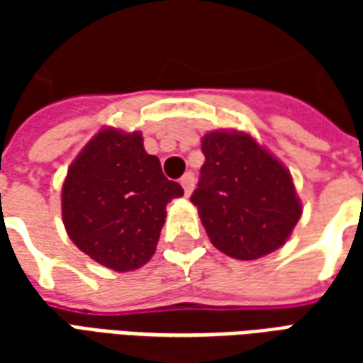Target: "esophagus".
Here are the masks:
<instances>
[{"mask_svg":"<svg viewBox=\"0 0 363 363\" xmlns=\"http://www.w3.org/2000/svg\"><path fill=\"white\" fill-rule=\"evenodd\" d=\"M181 184H182V189H184V192L190 194V192L194 190V173L184 174V177L181 179Z\"/></svg>","mask_w":363,"mask_h":363,"instance_id":"esophagus-1","label":"esophagus"}]
</instances>
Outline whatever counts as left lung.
<instances>
[{"label": "left lung", "mask_w": 363, "mask_h": 363, "mask_svg": "<svg viewBox=\"0 0 363 363\" xmlns=\"http://www.w3.org/2000/svg\"><path fill=\"white\" fill-rule=\"evenodd\" d=\"M202 153L190 202L213 247L239 260L280 249L301 216L288 169L245 132H210Z\"/></svg>", "instance_id": "left-lung-1"}]
</instances>
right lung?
<instances>
[{"label":"right lung","mask_w":363,"mask_h":363,"mask_svg":"<svg viewBox=\"0 0 363 363\" xmlns=\"http://www.w3.org/2000/svg\"><path fill=\"white\" fill-rule=\"evenodd\" d=\"M184 194L169 181L140 132L101 130L67 169L62 218L69 239L91 259L116 272L153 257L167 204Z\"/></svg>","instance_id":"right-lung-1"}]
</instances>
